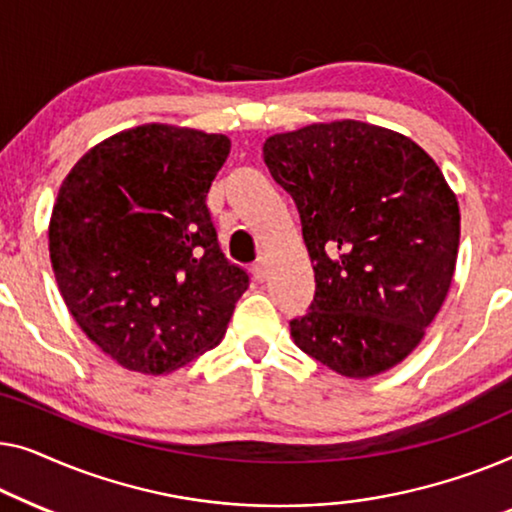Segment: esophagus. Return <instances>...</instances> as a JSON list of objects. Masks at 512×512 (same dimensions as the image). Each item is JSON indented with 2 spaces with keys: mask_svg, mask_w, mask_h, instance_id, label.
<instances>
[{
  "mask_svg": "<svg viewBox=\"0 0 512 512\" xmlns=\"http://www.w3.org/2000/svg\"><path fill=\"white\" fill-rule=\"evenodd\" d=\"M253 276L255 280H264L266 278V259L264 257H257L255 264H253Z\"/></svg>",
  "mask_w": 512,
  "mask_h": 512,
  "instance_id": "esophagus-1",
  "label": "esophagus"
}]
</instances>
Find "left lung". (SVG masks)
Instances as JSON below:
<instances>
[{"label":"left lung","mask_w":512,"mask_h":512,"mask_svg":"<svg viewBox=\"0 0 512 512\" xmlns=\"http://www.w3.org/2000/svg\"><path fill=\"white\" fill-rule=\"evenodd\" d=\"M264 162L297 204L315 271L294 343L348 378L392 369L455 273L459 206L441 169L415 141L357 120L269 136Z\"/></svg>","instance_id":"left-lung-1"}]
</instances>
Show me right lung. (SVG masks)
Here are the masks:
<instances>
[{
  "label": "right lung",
  "instance_id": "add662e5",
  "mask_svg": "<svg viewBox=\"0 0 512 512\" xmlns=\"http://www.w3.org/2000/svg\"><path fill=\"white\" fill-rule=\"evenodd\" d=\"M229 139L141 125L85 153L57 192L50 262L69 313L129 371L169 373L215 348L248 290L206 194Z\"/></svg>",
  "mask_w": 512,
  "mask_h": 512
}]
</instances>
